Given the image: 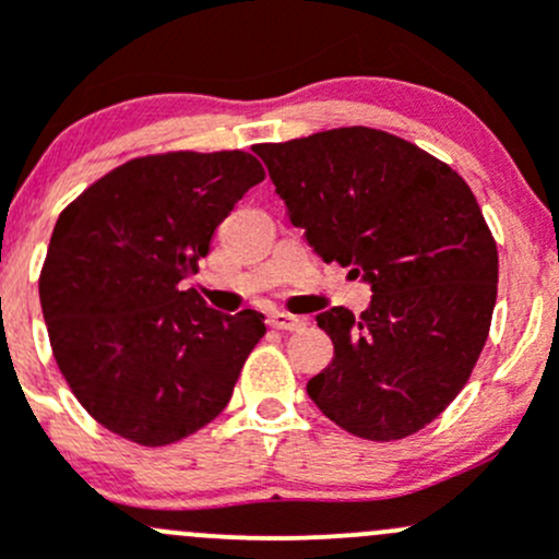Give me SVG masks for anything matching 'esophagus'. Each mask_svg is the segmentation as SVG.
Returning a JSON list of instances; mask_svg holds the SVG:
<instances>
[{
    "instance_id": "1",
    "label": "esophagus",
    "mask_w": 559,
    "mask_h": 559,
    "mask_svg": "<svg viewBox=\"0 0 559 559\" xmlns=\"http://www.w3.org/2000/svg\"><path fill=\"white\" fill-rule=\"evenodd\" d=\"M267 324L273 326V330H284V332H297L306 326V319H300V316H292V313H284V311H273L270 313Z\"/></svg>"
}]
</instances>
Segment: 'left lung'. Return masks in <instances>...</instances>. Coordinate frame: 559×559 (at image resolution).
Instances as JSON below:
<instances>
[{"label":"left lung","mask_w":559,"mask_h":559,"mask_svg":"<svg viewBox=\"0 0 559 559\" xmlns=\"http://www.w3.org/2000/svg\"><path fill=\"white\" fill-rule=\"evenodd\" d=\"M253 151L313 251L373 289L362 316H316L335 357L308 394L365 441L414 436L467 384L492 324L498 246L471 186L419 145L370 127Z\"/></svg>","instance_id":"1"}]
</instances>
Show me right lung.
Here are the masks:
<instances>
[{
  "mask_svg": "<svg viewBox=\"0 0 559 559\" xmlns=\"http://www.w3.org/2000/svg\"><path fill=\"white\" fill-rule=\"evenodd\" d=\"M259 180L246 151H170L123 162L61 211L39 306L61 376L116 436L170 447L227 408L264 316L213 311L180 281Z\"/></svg>",
  "mask_w": 559,
  "mask_h": 559,
  "instance_id": "obj_1",
  "label": "right lung"
}]
</instances>
